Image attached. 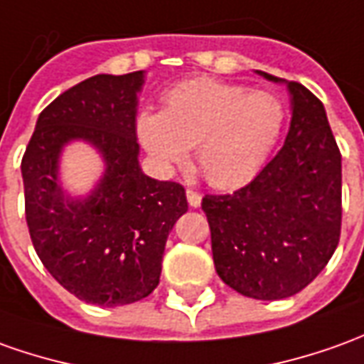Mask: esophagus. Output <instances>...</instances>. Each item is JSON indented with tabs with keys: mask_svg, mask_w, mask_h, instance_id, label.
Instances as JSON below:
<instances>
[{
	"mask_svg": "<svg viewBox=\"0 0 364 364\" xmlns=\"http://www.w3.org/2000/svg\"><path fill=\"white\" fill-rule=\"evenodd\" d=\"M186 198L188 204L192 208H198L202 204V196H200V192H196V190H186Z\"/></svg>",
	"mask_w": 364,
	"mask_h": 364,
	"instance_id": "34e87169",
	"label": "esophagus"
}]
</instances>
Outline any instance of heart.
Segmentation results:
<instances>
[{
  "instance_id": "1",
  "label": "heart",
  "mask_w": 364,
  "mask_h": 364,
  "mask_svg": "<svg viewBox=\"0 0 364 364\" xmlns=\"http://www.w3.org/2000/svg\"><path fill=\"white\" fill-rule=\"evenodd\" d=\"M287 107L272 91L237 82L188 79L162 99V112L142 110L136 136L164 172L186 168L190 149L210 186L232 190L262 170L282 139Z\"/></svg>"
}]
</instances>
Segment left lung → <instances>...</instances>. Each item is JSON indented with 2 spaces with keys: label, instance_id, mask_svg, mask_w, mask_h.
<instances>
[{
  "label": "left lung",
  "instance_id": "1",
  "mask_svg": "<svg viewBox=\"0 0 364 364\" xmlns=\"http://www.w3.org/2000/svg\"><path fill=\"white\" fill-rule=\"evenodd\" d=\"M285 82L291 124L285 144L234 194H208L212 255L225 285L262 301L299 293L323 272L341 235V152L323 102Z\"/></svg>",
  "mask_w": 364,
  "mask_h": 364
}]
</instances>
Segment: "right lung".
Listing matches in <instances>:
<instances>
[{
  "mask_svg": "<svg viewBox=\"0 0 364 364\" xmlns=\"http://www.w3.org/2000/svg\"><path fill=\"white\" fill-rule=\"evenodd\" d=\"M144 73L95 75L39 114L21 160L25 220L45 269L82 301L117 307L149 297L160 282L168 234L188 202L184 186L146 176L139 164L136 95ZM71 139L97 149L105 174L87 198L58 184Z\"/></svg>",
  "mask_w": 364,
  "mask_h": 364,
  "instance_id": "obj_1",
  "label": "right lung"
}]
</instances>
